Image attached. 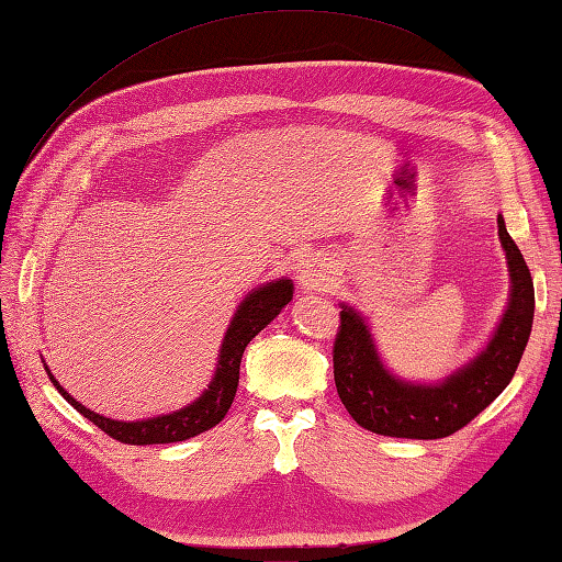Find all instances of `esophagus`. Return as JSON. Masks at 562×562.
Segmentation results:
<instances>
[{
	"label": "esophagus",
	"instance_id": "1",
	"mask_svg": "<svg viewBox=\"0 0 562 562\" xmlns=\"http://www.w3.org/2000/svg\"><path fill=\"white\" fill-rule=\"evenodd\" d=\"M297 281L305 293H331L338 283L336 267L326 257L314 255L305 259L297 271Z\"/></svg>",
	"mask_w": 562,
	"mask_h": 562
}]
</instances>
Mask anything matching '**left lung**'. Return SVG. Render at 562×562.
I'll use <instances>...</instances> for the list:
<instances>
[{
    "label": "left lung",
    "instance_id": "1",
    "mask_svg": "<svg viewBox=\"0 0 562 562\" xmlns=\"http://www.w3.org/2000/svg\"><path fill=\"white\" fill-rule=\"evenodd\" d=\"M498 238L508 259V305L488 344L434 384L393 374L364 314L340 303L334 381L340 403L360 427L395 439H443L470 424L510 384L531 334L533 283L503 214H498Z\"/></svg>",
    "mask_w": 562,
    "mask_h": 562
}]
</instances>
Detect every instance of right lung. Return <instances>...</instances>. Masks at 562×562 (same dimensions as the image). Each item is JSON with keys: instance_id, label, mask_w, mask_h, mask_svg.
<instances>
[{"instance_id": "obj_1", "label": "right lung", "mask_w": 562, "mask_h": 562, "mask_svg": "<svg viewBox=\"0 0 562 562\" xmlns=\"http://www.w3.org/2000/svg\"><path fill=\"white\" fill-rule=\"evenodd\" d=\"M293 300V281L289 277H281L277 281H267L257 285L248 295L240 300L234 317L224 334L222 348H218L216 369L212 381L207 384L193 403L183 405L181 409H173L167 415L123 422L92 413L90 407L78 403L71 393L59 384L57 376L49 372L45 364V372L64 398L71 403L80 415L88 417L92 424L112 436V439L131 446H149V443H176L193 439V436L216 427L228 413L231 403L236 398L238 379H240V360L243 352L248 348L250 340L262 331V328L273 322L281 314V310Z\"/></svg>"}]
</instances>
